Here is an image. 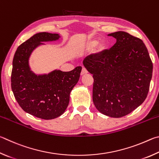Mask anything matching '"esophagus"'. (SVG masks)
I'll use <instances>...</instances> for the list:
<instances>
[{
    "label": "esophagus",
    "mask_w": 159,
    "mask_h": 159,
    "mask_svg": "<svg viewBox=\"0 0 159 159\" xmlns=\"http://www.w3.org/2000/svg\"><path fill=\"white\" fill-rule=\"evenodd\" d=\"M87 69H86L85 68H82V72H81V75H84L85 74L87 73Z\"/></svg>",
    "instance_id": "34e87169"
}]
</instances>
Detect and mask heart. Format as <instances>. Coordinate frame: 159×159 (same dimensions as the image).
Returning <instances> with one entry per match:
<instances>
[{
	"label": "heart",
	"mask_w": 159,
	"mask_h": 159,
	"mask_svg": "<svg viewBox=\"0 0 159 159\" xmlns=\"http://www.w3.org/2000/svg\"><path fill=\"white\" fill-rule=\"evenodd\" d=\"M99 43V40L97 38H89L88 39L86 42L84 47L82 48V52L84 53V52H91L92 50H93L94 49L96 48V46L98 45ZM107 48V44L105 42H101V43L99 44V45L98 46V49H97V51L98 52H104L105 49Z\"/></svg>",
	"instance_id": "heart-1"
}]
</instances>
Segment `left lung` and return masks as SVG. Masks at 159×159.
I'll return each instance as SVG.
<instances>
[{
    "label": "left lung",
    "instance_id": "left-lung-1",
    "mask_svg": "<svg viewBox=\"0 0 159 159\" xmlns=\"http://www.w3.org/2000/svg\"><path fill=\"white\" fill-rule=\"evenodd\" d=\"M116 42L110 49L83 61L93 75V101L96 109L114 118L133 112L146 99L153 64L143 40L124 31L110 34Z\"/></svg>",
    "mask_w": 159,
    "mask_h": 159
}]
</instances>
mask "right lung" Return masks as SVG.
Listing matches in <instances>:
<instances>
[{"instance_id":"right-lung-1","label":"right lung","mask_w":159,"mask_h":159,"mask_svg":"<svg viewBox=\"0 0 159 159\" xmlns=\"http://www.w3.org/2000/svg\"><path fill=\"white\" fill-rule=\"evenodd\" d=\"M57 33H38L19 45L14 56L11 87L16 101L25 112L43 119L63 115L69 104L70 93L79 81L81 66L69 72L59 70L44 75L30 70L29 57L42 42L55 41Z\"/></svg>"}]
</instances>
